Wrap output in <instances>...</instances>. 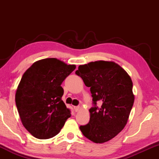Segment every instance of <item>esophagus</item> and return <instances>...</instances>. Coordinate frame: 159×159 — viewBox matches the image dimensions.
Returning <instances> with one entry per match:
<instances>
[{"label":"esophagus","instance_id":"34e87169","mask_svg":"<svg viewBox=\"0 0 159 159\" xmlns=\"http://www.w3.org/2000/svg\"><path fill=\"white\" fill-rule=\"evenodd\" d=\"M80 109V107L79 106H76V107H74V110H75V111H79V110Z\"/></svg>","mask_w":159,"mask_h":159}]
</instances>
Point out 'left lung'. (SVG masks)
<instances>
[{"instance_id":"1","label":"left lung","mask_w":159,"mask_h":159,"mask_svg":"<svg viewBox=\"0 0 159 159\" xmlns=\"http://www.w3.org/2000/svg\"><path fill=\"white\" fill-rule=\"evenodd\" d=\"M76 74L90 88L93 104L90 121L80 126V131L95 143L110 140L124 128L133 105L130 77L116 63L102 60L80 65ZM97 101L102 103L100 107Z\"/></svg>"}]
</instances>
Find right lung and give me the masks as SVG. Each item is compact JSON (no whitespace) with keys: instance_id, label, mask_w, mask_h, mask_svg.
I'll return each instance as SVG.
<instances>
[{"instance_id":"obj_1","label":"right lung","mask_w":159,"mask_h":159,"mask_svg":"<svg viewBox=\"0 0 159 159\" xmlns=\"http://www.w3.org/2000/svg\"><path fill=\"white\" fill-rule=\"evenodd\" d=\"M76 69L56 58L34 63L23 74L15 95V102L25 128L38 139L57 134L71 116L61 100V83Z\"/></svg>"}]
</instances>
